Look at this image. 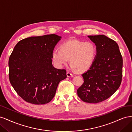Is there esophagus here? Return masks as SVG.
<instances>
[{
    "label": "esophagus",
    "mask_w": 132,
    "mask_h": 132,
    "mask_svg": "<svg viewBox=\"0 0 132 132\" xmlns=\"http://www.w3.org/2000/svg\"><path fill=\"white\" fill-rule=\"evenodd\" d=\"M67 77H69V78L74 77V75L73 74L70 73V72H69V71H67Z\"/></svg>",
    "instance_id": "esophagus-1"
}]
</instances>
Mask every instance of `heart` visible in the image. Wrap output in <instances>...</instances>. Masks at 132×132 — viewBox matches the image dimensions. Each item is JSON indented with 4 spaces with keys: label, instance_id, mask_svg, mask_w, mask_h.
Wrapping results in <instances>:
<instances>
[{
    "label": "heart",
    "instance_id": "1",
    "mask_svg": "<svg viewBox=\"0 0 132 132\" xmlns=\"http://www.w3.org/2000/svg\"><path fill=\"white\" fill-rule=\"evenodd\" d=\"M96 53V46L93 42L69 39L62 44L60 49L53 50L52 58L55 64L59 68L65 65L69 59L72 68L83 72L89 69L93 64Z\"/></svg>",
    "mask_w": 132,
    "mask_h": 132
}]
</instances>
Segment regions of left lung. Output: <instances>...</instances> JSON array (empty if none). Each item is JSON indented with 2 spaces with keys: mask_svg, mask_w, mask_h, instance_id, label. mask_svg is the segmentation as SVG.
<instances>
[{
  "mask_svg": "<svg viewBox=\"0 0 132 132\" xmlns=\"http://www.w3.org/2000/svg\"><path fill=\"white\" fill-rule=\"evenodd\" d=\"M96 46V55L90 69L82 74L83 84L77 90L84 102L96 103L111 96L120 86L123 59L118 44L103 35L88 36Z\"/></svg>",
  "mask_w": 132,
  "mask_h": 132,
  "instance_id": "1",
  "label": "left lung"
}]
</instances>
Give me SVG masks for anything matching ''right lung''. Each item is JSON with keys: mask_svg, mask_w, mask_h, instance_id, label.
Listing matches in <instances>:
<instances>
[{"mask_svg": "<svg viewBox=\"0 0 132 132\" xmlns=\"http://www.w3.org/2000/svg\"><path fill=\"white\" fill-rule=\"evenodd\" d=\"M61 37L55 34L20 41L9 59V77L17 94L27 102L43 105L54 97L65 69L52 65V52Z\"/></svg>", "mask_w": 132, "mask_h": 132, "instance_id": "right-lung-1", "label": "right lung"}]
</instances>
